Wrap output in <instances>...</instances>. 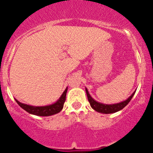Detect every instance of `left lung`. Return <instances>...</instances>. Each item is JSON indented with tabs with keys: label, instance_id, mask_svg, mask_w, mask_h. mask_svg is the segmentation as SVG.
I'll return each mask as SVG.
<instances>
[{
	"label": "left lung",
	"instance_id": "1",
	"mask_svg": "<svg viewBox=\"0 0 153 153\" xmlns=\"http://www.w3.org/2000/svg\"><path fill=\"white\" fill-rule=\"evenodd\" d=\"M86 95H87V98H88V100L90 102V106L93 108L94 110H96L98 113H104V114H109V113H117V112L120 111L121 109H123L127 104L129 103V101L131 100V99L132 98V97L134 96L135 93H132V95L129 97V98L126 100L123 101V102H118V103H114V104H104L101 103L100 102H97L94 99L92 98L91 96L90 95L89 93L88 90L86 88Z\"/></svg>",
	"mask_w": 153,
	"mask_h": 153
}]
</instances>
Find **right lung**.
Segmentation results:
<instances>
[{
	"label": "right lung",
	"mask_w": 153,
	"mask_h": 153,
	"mask_svg": "<svg viewBox=\"0 0 153 153\" xmlns=\"http://www.w3.org/2000/svg\"><path fill=\"white\" fill-rule=\"evenodd\" d=\"M67 87L66 90L63 91V94L61 97L59 98L57 101L54 103L51 104V105H47V106H34L27 105V104L22 103V102H19L15 99L16 102H17L19 106H21L22 109H24L25 111L30 114L36 115V116H40V117H49L52 115L56 114V113H60L63 107V104H64L65 100H66V95H67Z\"/></svg>",
	"instance_id": "obj_1"
}]
</instances>
